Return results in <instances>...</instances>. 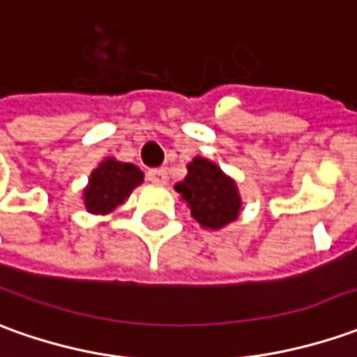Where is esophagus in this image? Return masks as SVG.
<instances>
[{"mask_svg": "<svg viewBox=\"0 0 357 357\" xmlns=\"http://www.w3.org/2000/svg\"><path fill=\"white\" fill-rule=\"evenodd\" d=\"M146 178L148 181H152V183H156V185H164V183L168 181V172H166L164 168L148 169Z\"/></svg>", "mask_w": 357, "mask_h": 357, "instance_id": "esophagus-1", "label": "esophagus"}]
</instances>
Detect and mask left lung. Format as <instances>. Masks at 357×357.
<instances>
[{
  "instance_id": "8db88e82",
  "label": "left lung",
  "mask_w": 357,
  "mask_h": 357,
  "mask_svg": "<svg viewBox=\"0 0 357 357\" xmlns=\"http://www.w3.org/2000/svg\"><path fill=\"white\" fill-rule=\"evenodd\" d=\"M188 169V178L176 185V191L188 201L193 219L201 227L220 229L238 217L242 203L232 179L205 158H195Z\"/></svg>"
}]
</instances>
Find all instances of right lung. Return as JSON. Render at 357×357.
<instances>
[{
  "mask_svg": "<svg viewBox=\"0 0 357 357\" xmlns=\"http://www.w3.org/2000/svg\"><path fill=\"white\" fill-rule=\"evenodd\" d=\"M138 183H142V172L137 166L113 158L105 160L99 168L93 169L89 185L84 191L87 211L105 215L119 207Z\"/></svg>",
  "mask_w": 357,
  "mask_h": 357,
  "instance_id": "1",
  "label": "right lung"
}]
</instances>
